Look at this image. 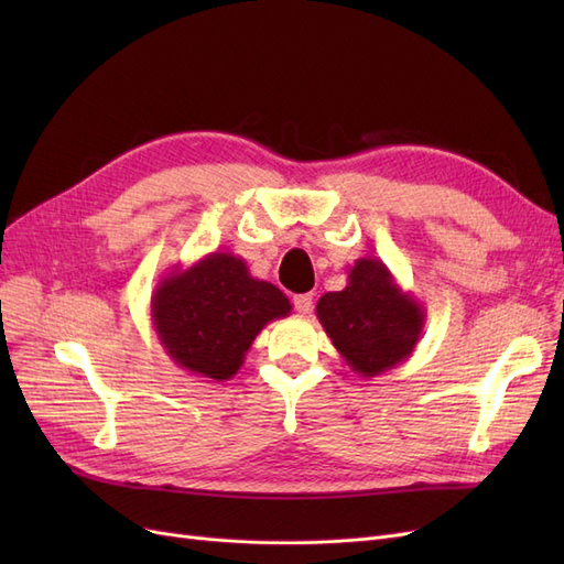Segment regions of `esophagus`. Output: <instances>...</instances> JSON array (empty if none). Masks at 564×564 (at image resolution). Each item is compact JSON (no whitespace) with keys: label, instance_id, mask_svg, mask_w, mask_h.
<instances>
[{"label":"esophagus","instance_id":"34e87169","mask_svg":"<svg viewBox=\"0 0 564 564\" xmlns=\"http://www.w3.org/2000/svg\"><path fill=\"white\" fill-rule=\"evenodd\" d=\"M294 308H296V313H301V315H308V313L313 311V294H299V296L294 299Z\"/></svg>","mask_w":564,"mask_h":564}]
</instances>
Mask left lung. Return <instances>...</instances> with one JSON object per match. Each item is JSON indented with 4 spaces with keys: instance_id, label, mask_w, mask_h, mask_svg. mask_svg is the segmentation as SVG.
<instances>
[{
    "instance_id": "8db88e82",
    "label": "left lung",
    "mask_w": 564,
    "mask_h": 564,
    "mask_svg": "<svg viewBox=\"0 0 564 564\" xmlns=\"http://www.w3.org/2000/svg\"><path fill=\"white\" fill-rule=\"evenodd\" d=\"M317 319L346 365L360 377L398 367L414 352L425 311L381 259H357L348 284L317 301Z\"/></svg>"
}]
</instances>
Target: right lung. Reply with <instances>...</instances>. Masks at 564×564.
I'll return each instance as SVG.
<instances>
[{"label":"right lung","instance_id":"right-lung-1","mask_svg":"<svg viewBox=\"0 0 564 564\" xmlns=\"http://www.w3.org/2000/svg\"><path fill=\"white\" fill-rule=\"evenodd\" d=\"M289 313L292 303L280 289L251 278L245 259L228 251L176 265L150 299L152 327L166 355L212 381L232 379L265 324Z\"/></svg>","mask_w":564,"mask_h":564}]
</instances>
